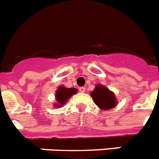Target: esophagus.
Instances as JSON below:
<instances>
[{"label": "esophagus", "instance_id": "esophagus-1", "mask_svg": "<svg viewBox=\"0 0 159 159\" xmlns=\"http://www.w3.org/2000/svg\"><path fill=\"white\" fill-rule=\"evenodd\" d=\"M79 91L81 93H84L85 91V87H80L79 88Z\"/></svg>", "mask_w": 159, "mask_h": 159}]
</instances>
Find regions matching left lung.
Returning <instances> with one entry per match:
<instances>
[{
	"instance_id": "obj_1",
	"label": "left lung",
	"mask_w": 159,
	"mask_h": 159,
	"mask_svg": "<svg viewBox=\"0 0 159 159\" xmlns=\"http://www.w3.org/2000/svg\"><path fill=\"white\" fill-rule=\"evenodd\" d=\"M90 95L95 104L102 110H107L114 108L118 103L115 95L112 91L100 84L96 85Z\"/></svg>"
}]
</instances>
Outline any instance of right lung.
<instances>
[{"label":"right lung","mask_w":159,"mask_h":159,"mask_svg":"<svg viewBox=\"0 0 159 159\" xmlns=\"http://www.w3.org/2000/svg\"><path fill=\"white\" fill-rule=\"evenodd\" d=\"M77 92H78V89L76 88H66L63 85L58 87L55 93L57 104H55L54 106H57V107L62 106L63 105L66 104L70 97L77 93Z\"/></svg>","instance_id":"1"}]
</instances>
